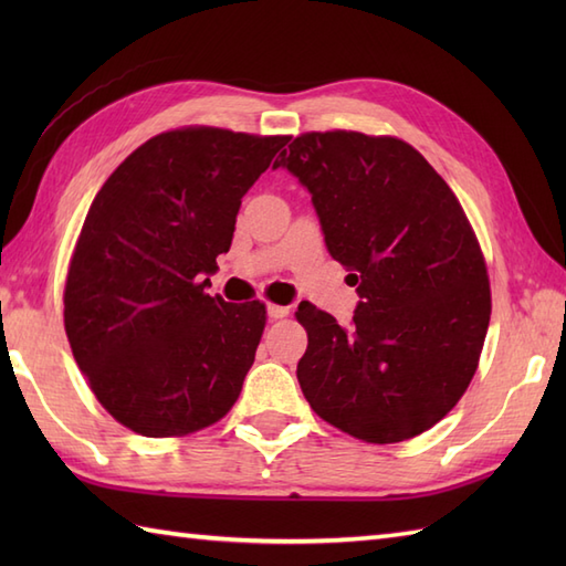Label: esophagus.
<instances>
[{
	"mask_svg": "<svg viewBox=\"0 0 566 566\" xmlns=\"http://www.w3.org/2000/svg\"><path fill=\"white\" fill-rule=\"evenodd\" d=\"M286 314H290V308H286V306H280V304H268V316L270 318H284Z\"/></svg>",
	"mask_w": 566,
	"mask_h": 566,
	"instance_id": "1",
	"label": "esophagus"
}]
</instances>
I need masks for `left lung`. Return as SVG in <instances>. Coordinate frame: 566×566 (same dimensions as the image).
Instances as JSON below:
<instances>
[{"instance_id": "8db88e82", "label": "left lung", "mask_w": 566, "mask_h": 566, "mask_svg": "<svg viewBox=\"0 0 566 566\" xmlns=\"http://www.w3.org/2000/svg\"><path fill=\"white\" fill-rule=\"evenodd\" d=\"M274 167L302 182L333 260L353 270L350 328L302 302L308 347L296 379L311 408L365 442H401L452 411L491 316L472 226L408 143L355 130L304 134Z\"/></svg>"}]
</instances>
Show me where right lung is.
<instances>
[{
    "mask_svg": "<svg viewBox=\"0 0 566 566\" xmlns=\"http://www.w3.org/2000/svg\"><path fill=\"white\" fill-rule=\"evenodd\" d=\"M286 140L167 130L94 197L67 272L65 333L94 396L138 436H187L238 401L264 304H228L203 286L231 248L240 199Z\"/></svg>",
    "mask_w": 566,
    "mask_h": 566,
    "instance_id": "obj_1",
    "label": "right lung"
}]
</instances>
